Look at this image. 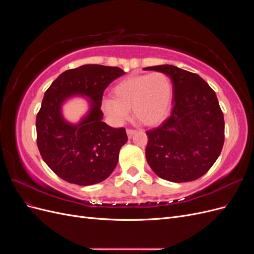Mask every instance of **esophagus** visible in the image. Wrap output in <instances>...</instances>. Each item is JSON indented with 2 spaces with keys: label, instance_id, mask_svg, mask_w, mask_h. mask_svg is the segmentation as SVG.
Returning a JSON list of instances; mask_svg holds the SVG:
<instances>
[{
  "label": "esophagus",
  "instance_id": "1",
  "mask_svg": "<svg viewBox=\"0 0 254 254\" xmlns=\"http://www.w3.org/2000/svg\"><path fill=\"white\" fill-rule=\"evenodd\" d=\"M135 131H136L135 129H130V128H127V130H126L127 135H128L129 137H131V136H132V134H133V133H135Z\"/></svg>",
  "mask_w": 254,
  "mask_h": 254
}]
</instances>
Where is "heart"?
<instances>
[{
  "instance_id": "heart-1",
  "label": "heart",
  "mask_w": 254,
  "mask_h": 254,
  "mask_svg": "<svg viewBox=\"0 0 254 254\" xmlns=\"http://www.w3.org/2000/svg\"><path fill=\"white\" fill-rule=\"evenodd\" d=\"M173 96L171 78L162 72L129 76L113 89V98L104 102V110L117 123L124 122L132 108L134 118L151 126L170 111Z\"/></svg>"
}]
</instances>
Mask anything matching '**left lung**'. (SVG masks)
<instances>
[{
  "label": "left lung",
  "instance_id": "left-lung-1",
  "mask_svg": "<svg viewBox=\"0 0 254 254\" xmlns=\"http://www.w3.org/2000/svg\"><path fill=\"white\" fill-rule=\"evenodd\" d=\"M170 76L171 115L146 131V160L160 178L189 182L200 178L219 157L225 121L214 90L200 76L171 64L145 67Z\"/></svg>",
  "mask_w": 254,
  "mask_h": 254
}]
</instances>
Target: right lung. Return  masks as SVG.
I'll return each instance as SVG.
<instances>
[{
	"instance_id": "right-lung-1",
	"label": "right lung",
	"mask_w": 254,
	"mask_h": 254,
	"mask_svg": "<svg viewBox=\"0 0 254 254\" xmlns=\"http://www.w3.org/2000/svg\"><path fill=\"white\" fill-rule=\"evenodd\" d=\"M125 72L118 66L84 64L60 74L45 91L37 113V146L51 170L78 186L104 181L118 164L119 152L128 137L124 127L102 122L105 89ZM83 94L92 101L90 113L78 126L67 125L60 107L65 98Z\"/></svg>"
}]
</instances>
